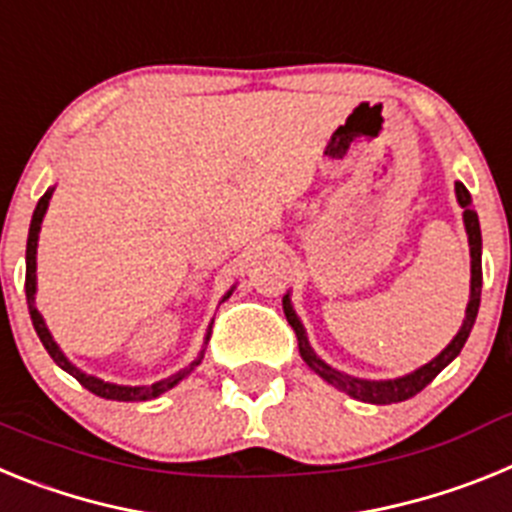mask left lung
<instances>
[{
	"label": "left lung",
	"mask_w": 512,
	"mask_h": 512,
	"mask_svg": "<svg viewBox=\"0 0 512 512\" xmlns=\"http://www.w3.org/2000/svg\"><path fill=\"white\" fill-rule=\"evenodd\" d=\"M456 202L461 205V217H464V228H467L469 238V256H472V282H469V302H467V315H464V323H461L459 333L451 338V343L443 348L436 359H431L428 364L418 366L415 372L402 374V377L395 379H359V377H348V374L338 372L333 366L325 364L315 348L310 346L305 333V325L297 318L295 307H292V300H289V292L284 295V315H287L289 325L295 328L297 343H300V356L305 359V364L310 366L312 372L318 374L320 379H325L328 384H333L336 390L346 392L348 397L361 402H372V405H392V402L410 400L413 395H418L425 384H431L438 374L451 364V361L459 356V351L467 343L469 333L474 328V320H477L479 310V297H482V233H479V217L472 207V194L467 192V187L461 182H456Z\"/></svg>",
	"instance_id": "obj_1"
}]
</instances>
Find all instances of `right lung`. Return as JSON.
<instances>
[{
	"mask_svg": "<svg viewBox=\"0 0 512 512\" xmlns=\"http://www.w3.org/2000/svg\"><path fill=\"white\" fill-rule=\"evenodd\" d=\"M53 189L56 187H48V192L43 194L38 200V207H35L33 212V220H30V233H27V251H25V295H27V310H30V318H33V325H35V333H38V338L43 341L45 351L51 354V359L56 361L58 366H61L63 372H69L71 377L76 379V382L81 384V387H87L89 392H94L97 397H104V400H117V402H143V400H153V397L164 395V392H169L171 387H176V384L182 382V379H187L189 374L197 369V366L202 364V359H205V348H207V341H210V330L212 325L207 328V336H205V343H202V351L197 354V359L192 361L189 366H184V369H179L176 374H171V377L161 379V382H153V384H138V387H130V384H115V382H104V379L99 377H92V374L81 372V369H76L74 364H71L69 359H66V354L61 351V346H58L56 341H53L51 330H48V325H45L43 315H40V310L35 307V292H38V238H40V225H43V217H45V210H48V202H51L53 197ZM233 289L230 287L228 292L223 295V302L228 300L230 295H233Z\"/></svg>",
	"mask_w": 512,
	"mask_h": 512,
	"instance_id": "right-lung-1",
	"label": "right lung"
}]
</instances>
